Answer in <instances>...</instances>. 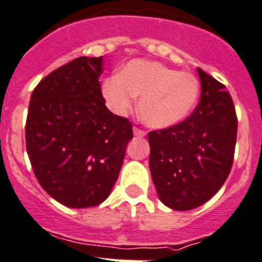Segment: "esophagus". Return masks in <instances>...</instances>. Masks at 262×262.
<instances>
[{"label": "esophagus", "instance_id": "34e87169", "mask_svg": "<svg viewBox=\"0 0 262 262\" xmlns=\"http://www.w3.org/2000/svg\"><path fill=\"white\" fill-rule=\"evenodd\" d=\"M133 133H134V136H137V137H145L146 136V132L142 130V129H139V128H134Z\"/></svg>", "mask_w": 262, "mask_h": 262}]
</instances>
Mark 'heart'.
Instances as JSON below:
<instances>
[{"label":"heart","instance_id":"1","mask_svg":"<svg viewBox=\"0 0 262 262\" xmlns=\"http://www.w3.org/2000/svg\"><path fill=\"white\" fill-rule=\"evenodd\" d=\"M199 94L200 82L192 73L142 59L132 60L119 75L108 76L102 82L104 102L115 115L128 114L139 97V116L155 129L170 128L186 120Z\"/></svg>","mask_w":262,"mask_h":262}]
</instances>
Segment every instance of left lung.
I'll return each instance as SVG.
<instances>
[{"mask_svg":"<svg viewBox=\"0 0 262 262\" xmlns=\"http://www.w3.org/2000/svg\"><path fill=\"white\" fill-rule=\"evenodd\" d=\"M202 95L186 120L148 133L150 170L159 198L176 211L208 202L233 167L238 119L225 85L198 68Z\"/></svg>","mask_w":262,"mask_h":262,"instance_id":"obj_1","label":"left lung"}]
</instances>
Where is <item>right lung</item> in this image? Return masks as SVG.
Masks as SVG:
<instances>
[{
	"label": "right lung",
	"mask_w": 262,
	"mask_h": 262,
	"mask_svg": "<svg viewBox=\"0 0 262 262\" xmlns=\"http://www.w3.org/2000/svg\"><path fill=\"white\" fill-rule=\"evenodd\" d=\"M102 57H80L38 82L31 95L26 145L41 187L70 208L108 198L123 165L132 123L106 107Z\"/></svg>",
	"instance_id": "add662e5"
}]
</instances>
